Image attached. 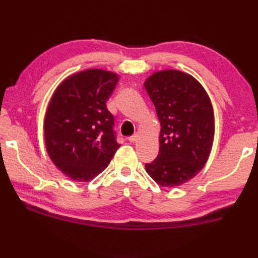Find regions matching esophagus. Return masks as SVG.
Listing matches in <instances>:
<instances>
[{
	"instance_id": "34e87169",
	"label": "esophagus",
	"mask_w": 258,
	"mask_h": 258,
	"mask_svg": "<svg viewBox=\"0 0 258 258\" xmlns=\"http://www.w3.org/2000/svg\"><path fill=\"white\" fill-rule=\"evenodd\" d=\"M139 139V135L138 134H134L133 136H131V138H128V141L131 142V143H135L136 141H138Z\"/></svg>"
}]
</instances>
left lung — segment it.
<instances>
[{
    "label": "left lung",
    "mask_w": 258,
    "mask_h": 258,
    "mask_svg": "<svg viewBox=\"0 0 258 258\" xmlns=\"http://www.w3.org/2000/svg\"><path fill=\"white\" fill-rule=\"evenodd\" d=\"M161 123L160 152L145 164L147 174L164 187L184 184L201 172L214 140V112L204 87L176 70L160 71L145 81Z\"/></svg>",
    "instance_id": "left-lung-1"
}]
</instances>
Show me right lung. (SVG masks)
Returning a JSON list of instances; mask_svg holds the SVG:
<instances>
[{"label":"right lung","mask_w":258,"mask_h":258,"mask_svg":"<svg viewBox=\"0 0 258 258\" xmlns=\"http://www.w3.org/2000/svg\"><path fill=\"white\" fill-rule=\"evenodd\" d=\"M118 82L109 71L91 69L65 79L54 92L44 118L47 154L59 171L89 182L105 169L120 144L106 107Z\"/></svg>","instance_id":"1"}]
</instances>
